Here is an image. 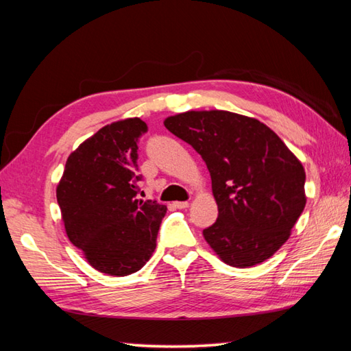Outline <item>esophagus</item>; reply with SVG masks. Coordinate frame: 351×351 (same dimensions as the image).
Instances as JSON below:
<instances>
[{
    "label": "esophagus",
    "mask_w": 351,
    "mask_h": 351,
    "mask_svg": "<svg viewBox=\"0 0 351 351\" xmlns=\"http://www.w3.org/2000/svg\"><path fill=\"white\" fill-rule=\"evenodd\" d=\"M173 207L175 208H187L189 202L187 201H176V202H173Z\"/></svg>",
    "instance_id": "1"
}]
</instances>
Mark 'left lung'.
<instances>
[{"instance_id": "1", "label": "left lung", "mask_w": 351, "mask_h": 351, "mask_svg": "<svg viewBox=\"0 0 351 351\" xmlns=\"http://www.w3.org/2000/svg\"><path fill=\"white\" fill-rule=\"evenodd\" d=\"M202 156L218 219L204 238L226 264L264 263L289 239L305 207V170L270 127L226 110H190L164 121Z\"/></svg>"}]
</instances>
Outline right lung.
<instances>
[{"instance_id":"1","label":"right lung","mask_w":351,"mask_h":351,"mask_svg":"<svg viewBox=\"0 0 351 351\" xmlns=\"http://www.w3.org/2000/svg\"><path fill=\"white\" fill-rule=\"evenodd\" d=\"M139 118L99 129L70 154L56 199L70 242L93 269L110 276L138 271L155 252L167 207L136 199Z\"/></svg>"}]
</instances>
